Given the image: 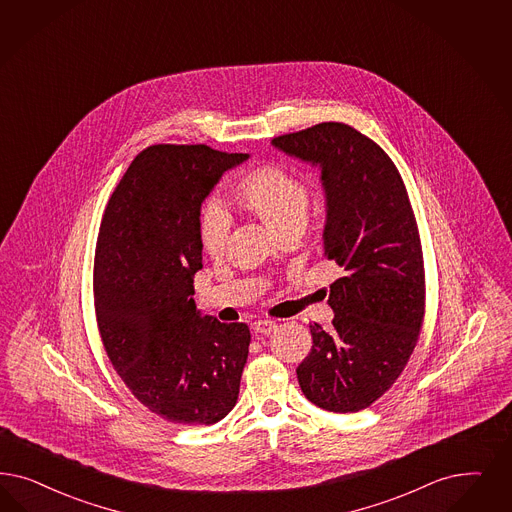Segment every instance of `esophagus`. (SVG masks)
I'll use <instances>...</instances> for the list:
<instances>
[{"label": "esophagus", "instance_id": "34e87169", "mask_svg": "<svg viewBox=\"0 0 512 512\" xmlns=\"http://www.w3.org/2000/svg\"><path fill=\"white\" fill-rule=\"evenodd\" d=\"M276 321H268V319H261V321H255L253 325H251V329H253V333L255 335H270V333H274L276 331Z\"/></svg>", "mask_w": 512, "mask_h": 512}]
</instances>
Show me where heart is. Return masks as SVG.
Instances as JSON below:
<instances>
[{
  "mask_svg": "<svg viewBox=\"0 0 512 512\" xmlns=\"http://www.w3.org/2000/svg\"><path fill=\"white\" fill-rule=\"evenodd\" d=\"M230 194L236 206L255 215L280 240L299 236L306 227L310 191L302 177L278 162H266L238 177ZM230 219L215 204H206L198 215V240L206 255L221 257L229 242Z\"/></svg>",
  "mask_w": 512,
  "mask_h": 512,
  "instance_id": "heart-1",
  "label": "heart"
}]
</instances>
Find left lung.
<instances>
[{"mask_svg": "<svg viewBox=\"0 0 512 512\" xmlns=\"http://www.w3.org/2000/svg\"><path fill=\"white\" fill-rule=\"evenodd\" d=\"M272 145L321 168L323 249L344 272L327 300L333 329L310 325L300 389L329 412H359L395 384L422 329V244L405 183L386 151L350 124H316Z\"/></svg>", "mask_w": 512, "mask_h": 512, "instance_id": "left-lung-1", "label": "left lung"}]
</instances>
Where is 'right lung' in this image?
I'll list each match as a JSON object with an SVG mask.
<instances>
[{
    "label": "right lung",
    "instance_id": "1",
    "mask_svg": "<svg viewBox=\"0 0 512 512\" xmlns=\"http://www.w3.org/2000/svg\"><path fill=\"white\" fill-rule=\"evenodd\" d=\"M249 159L208 145L159 143L128 166L107 202L94 257V306L113 369L160 418L212 425L236 405L246 323L194 304L198 215L221 176Z\"/></svg>",
    "mask_w": 512,
    "mask_h": 512
}]
</instances>
